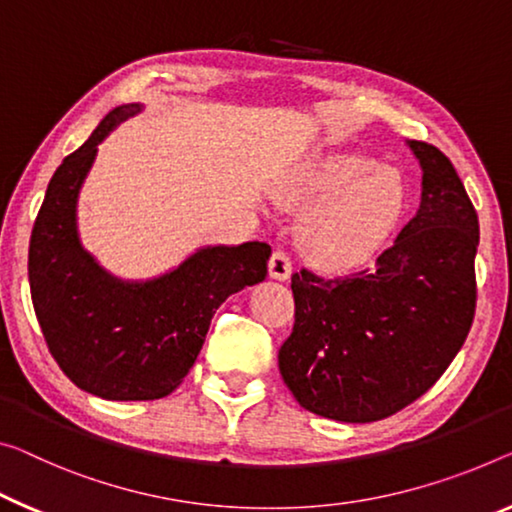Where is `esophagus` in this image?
I'll return each mask as SVG.
<instances>
[{"mask_svg": "<svg viewBox=\"0 0 512 512\" xmlns=\"http://www.w3.org/2000/svg\"><path fill=\"white\" fill-rule=\"evenodd\" d=\"M267 267H270V277L277 281H286L293 274V263H290L286 251H274Z\"/></svg>", "mask_w": 512, "mask_h": 512, "instance_id": "1", "label": "esophagus"}]
</instances>
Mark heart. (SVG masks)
Wrapping results in <instances>:
<instances>
[{
    "instance_id": "obj_1",
    "label": "heart",
    "mask_w": 512,
    "mask_h": 512,
    "mask_svg": "<svg viewBox=\"0 0 512 512\" xmlns=\"http://www.w3.org/2000/svg\"><path fill=\"white\" fill-rule=\"evenodd\" d=\"M297 196L329 201L309 219L302 247L325 267L359 261L396 222L405 203V180L398 169L377 167L361 153L329 155L306 171Z\"/></svg>"
}]
</instances>
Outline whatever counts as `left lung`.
<instances>
[{
  "label": "left lung",
  "mask_w": 512,
  "mask_h": 512,
  "mask_svg": "<svg viewBox=\"0 0 512 512\" xmlns=\"http://www.w3.org/2000/svg\"><path fill=\"white\" fill-rule=\"evenodd\" d=\"M421 162V206L371 270L293 274L295 325L279 371L325 419L371 423L423 396L474 322L478 215L451 160L407 141Z\"/></svg>",
  "instance_id": "obj_1"
}]
</instances>
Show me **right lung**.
<instances>
[{
	"mask_svg": "<svg viewBox=\"0 0 512 512\" xmlns=\"http://www.w3.org/2000/svg\"><path fill=\"white\" fill-rule=\"evenodd\" d=\"M141 105L109 112L47 185L29 240L31 302L47 350L75 387L105 400H155L190 373L226 297L267 277L265 242L206 247L162 277L121 281L77 235V196L98 144Z\"/></svg>",
	"mask_w": 512,
	"mask_h": 512,
	"instance_id": "right-lung-1",
	"label": "right lung"
}]
</instances>
